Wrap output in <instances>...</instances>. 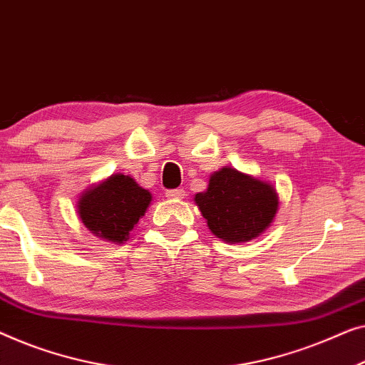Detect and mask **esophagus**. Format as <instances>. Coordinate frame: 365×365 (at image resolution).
<instances>
[{
  "mask_svg": "<svg viewBox=\"0 0 365 365\" xmlns=\"http://www.w3.org/2000/svg\"><path fill=\"white\" fill-rule=\"evenodd\" d=\"M184 195H186L184 189H171V191H166L168 199H182Z\"/></svg>",
  "mask_w": 365,
  "mask_h": 365,
  "instance_id": "34e87169",
  "label": "esophagus"
}]
</instances>
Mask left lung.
Wrapping results in <instances>:
<instances>
[{
	"label": "left lung",
	"mask_w": 365,
	"mask_h": 365,
	"mask_svg": "<svg viewBox=\"0 0 365 365\" xmlns=\"http://www.w3.org/2000/svg\"><path fill=\"white\" fill-rule=\"evenodd\" d=\"M210 232L225 244L260 237L277 217L279 197L268 181L224 166L210 174L207 189L194 195Z\"/></svg>",
	"instance_id": "obj_1"
}]
</instances>
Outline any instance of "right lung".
Masks as SVG:
<instances>
[{
	"label": "right lung",
	"mask_w": 365,
	"mask_h": 365,
	"mask_svg": "<svg viewBox=\"0 0 365 365\" xmlns=\"http://www.w3.org/2000/svg\"><path fill=\"white\" fill-rule=\"evenodd\" d=\"M153 200L131 176L112 174L78 195V219L95 237L112 244H125L130 232L143 217Z\"/></svg>",
	"instance_id": "add662e5"
}]
</instances>
